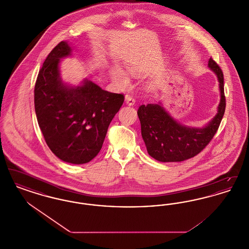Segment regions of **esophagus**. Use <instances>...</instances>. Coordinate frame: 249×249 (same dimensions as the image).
Listing matches in <instances>:
<instances>
[{
  "label": "esophagus",
  "mask_w": 249,
  "mask_h": 249,
  "mask_svg": "<svg viewBox=\"0 0 249 249\" xmlns=\"http://www.w3.org/2000/svg\"><path fill=\"white\" fill-rule=\"evenodd\" d=\"M125 101H126L127 105H129V106H133L135 104V99L131 95H126Z\"/></svg>",
  "instance_id": "obj_1"
}]
</instances>
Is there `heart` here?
I'll return each mask as SVG.
<instances>
[{"mask_svg": "<svg viewBox=\"0 0 249 249\" xmlns=\"http://www.w3.org/2000/svg\"><path fill=\"white\" fill-rule=\"evenodd\" d=\"M112 74H113V77H114L118 82H119V83L122 84V85H127V83H128V77H127V75H126L123 71H121V70L115 69V70H113Z\"/></svg>", "mask_w": 249, "mask_h": 249, "instance_id": "obj_1", "label": "heart"}]
</instances>
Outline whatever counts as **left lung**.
I'll return each instance as SVG.
<instances>
[{
  "label": "left lung",
  "mask_w": 249,
  "mask_h": 249,
  "mask_svg": "<svg viewBox=\"0 0 249 249\" xmlns=\"http://www.w3.org/2000/svg\"><path fill=\"white\" fill-rule=\"evenodd\" d=\"M208 66L217 75L220 104L213 120L204 128H189L172 119L160 105H142L137 114L141 123L142 137L148 154L162 162L183 161L201 152L211 142L224 116L226 98L223 71L212 58Z\"/></svg>",
  "instance_id": "8db88e82"
}]
</instances>
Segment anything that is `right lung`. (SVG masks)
Instances as JSON below:
<instances>
[{"mask_svg": "<svg viewBox=\"0 0 249 249\" xmlns=\"http://www.w3.org/2000/svg\"><path fill=\"white\" fill-rule=\"evenodd\" d=\"M71 50L61 41L48 54L37 75L35 108L50 150L65 162L83 164L99 154L124 95L104 90L89 80L77 88L61 83L59 59Z\"/></svg>", "mask_w": 249, "mask_h": 249, "instance_id": "add662e5", "label": "right lung"}]
</instances>
